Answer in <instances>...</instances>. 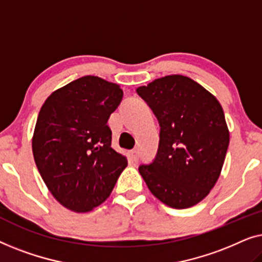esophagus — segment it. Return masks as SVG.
<instances>
[{
  "mask_svg": "<svg viewBox=\"0 0 262 262\" xmlns=\"http://www.w3.org/2000/svg\"><path fill=\"white\" fill-rule=\"evenodd\" d=\"M131 155H132V159H134V161H138V159H139V151H138V149H134V150H132Z\"/></svg>",
  "mask_w": 262,
  "mask_h": 262,
  "instance_id": "1",
  "label": "esophagus"
}]
</instances>
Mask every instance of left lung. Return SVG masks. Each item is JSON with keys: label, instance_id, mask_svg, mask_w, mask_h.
<instances>
[{"label": "left lung", "instance_id": "8db88e82", "mask_svg": "<svg viewBox=\"0 0 262 262\" xmlns=\"http://www.w3.org/2000/svg\"><path fill=\"white\" fill-rule=\"evenodd\" d=\"M159 120L151 163L138 168L150 192L166 205L187 209L205 198L220 178L229 146L223 108L192 78L169 75L136 89Z\"/></svg>", "mask_w": 262, "mask_h": 262}]
</instances>
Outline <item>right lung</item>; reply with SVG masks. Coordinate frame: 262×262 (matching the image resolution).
<instances>
[{"label": "right lung", "mask_w": 262, "mask_h": 262, "mask_svg": "<svg viewBox=\"0 0 262 262\" xmlns=\"http://www.w3.org/2000/svg\"><path fill=\"white\" fill-rule=\"evenodd\" d=\"M123 99L119 85L96 76L77 78L46 99L35 124L32 150L52 195L75 212L108 198L126 156L112 146L107 121Z\"/></svg>", "instance_id": "add662e5"}]
</instances>
